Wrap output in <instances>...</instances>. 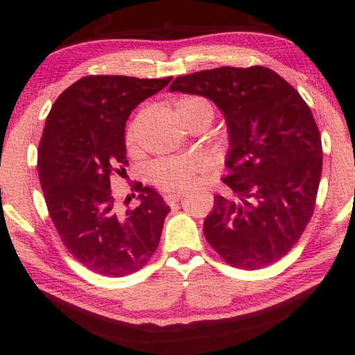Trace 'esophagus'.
Segmentation results:
<instances>
[{"label":"esophagus","mask_w":355,"mask_h":355,"mask_svg":"<svg viewBox=\"0 0 355 355\" xmlns=\"http://www.w3.org/2000/svg\"><path fill=\"white\" fill-rule=\"evenodd\" d=\"M184 195V192H171V193H166L164 195V201L166 205H173V202H177L180 198H182Z\"/></svg>","instance_id":"obj_1"}]
</instances>
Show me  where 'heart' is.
Masks as SVG:
<instances>
[{"label": "heart", "mask_w": 355, "mask_h": 355, "mask_svg": "<svg viewBox=\"0 0 355 355\" xmlns=\"http://www.w3.org/2000/svg\"><path fill=\"white\" fill-rule=\"evenodd\" d=\"M189 111H202L212 120L214 107L206 97L187 94L180 97L173 107V114L180 116ZM126 145L131 149L135 145L134 126H130L126 132ZM209 168V158L206 155H187V157H164L158 158L146 171L149 183H153L160 191H180L189 186L198 173Z\"/></svg>", "instance_id": "1"}]
</instances>
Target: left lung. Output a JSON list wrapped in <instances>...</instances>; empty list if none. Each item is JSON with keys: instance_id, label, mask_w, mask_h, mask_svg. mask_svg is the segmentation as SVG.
Here are the masks:
<instances>
[{"instance_id": "obj_1", "label": "left lung", "mask_w": 355, "mask_h": 355, "mask_svg": "<svg viewBox=\"0 0 355 355\" xmlns=\"http://www.w3.org/2000/svg\"><path fill=\"white\" fill-rule=\"evenodd\" d=\"M169 92L216 103L229 128L223 177L236 200L216 195L205 236L229 266L263 268L296 245L315 209L322 140L297 89L262 65L220 67L178 76Z\"/></svg>"}]
</instances>
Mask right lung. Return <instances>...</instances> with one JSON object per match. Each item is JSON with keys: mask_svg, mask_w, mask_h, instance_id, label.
<instances>
[{"mask_svg": "<svg viewBox=\"0 0 355 355\" xmlns=\"http://www.w3.org/2000/svg\"><path fill=\"white\" fill-rule=\"evenodd\" d=\"M172 78H82L49 112L37 148V173L55 229L74 259L97 275L123 277L143 268L160 243L169 207L135 183L140 206L122 210L111 177L126 172L125 123L131 111Z\"/></svg>", "mask_w": 355, "mask_h": 355, "instance_id": "obj_1", "label": "right lung"}]
</instances>
